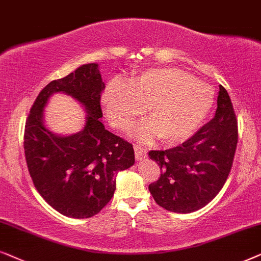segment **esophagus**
<instances>
[{"label":"esophagus","instance_id":"1","mask_svg":"<svg viewBox=\"0 0 261 261\" xmlns=\"http://www.w3.org/2000/svg\"><path fill=\"white\" fill-rule=\"evenodd\" d=\"M134 149H135V156H136V160L137 161H142V160H144L147 158V150L143 147H141V145H134Z\"/></svg>","mask_w":261,"mask_h":261}]
</instances>
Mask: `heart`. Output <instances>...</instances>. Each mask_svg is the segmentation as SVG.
Wrapping results in <instances>:
<instances>
[{"mask_svg": "<svg viewBox=\"0 0 261 261\" xmlns=\"http://www.w3.org/2000/svg\"><path fill=\"white\" fill-rule=\"evenodd\" d=\"M106 114L119 128H128L148 106L150 123L140 130L143 138L158 135L165 144H178L192 136L213 109L214 89L174 68L149 69L126 87H107L102 95Z\"/></svg>", "mask_w": 261, "mask_h": 261, "instance_id": "obj_1", "label": "heart"}]
</instances>
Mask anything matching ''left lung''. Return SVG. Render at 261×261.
Masks as SVG:
<instances>
[{"mask_svg": "<svg viewBox=\"0 0 261 261\" xmlns=\"http://www.w3.org/2000/svg\"><path fill=\"white\" fill-rule=\"evenodd\" d=\"M238 119L228 92L220 86L217 110L209 123L178 147L150 150L161 174L149 185L163 209L190 214L210 203L227 181L238 145Z\"/></svg>", "mask_w": 261, "mask_h": 261, "instance_id": "obj_1", "label": "left lung"}]
</instances>
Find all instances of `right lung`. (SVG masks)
I'll list each match as a JSON object with an SVG mask.
<instances>
[{"label":"right lung","mask_w":261,"mask_h":261,"mask_svg":"<svg viewBox=\"0 0 261 261\" xmlns=\"http://www.w3.org/2000/svg\"><path fill=\"white\" fill-rule=\"evenodd\" d=\"M103 89L98 64H85L48 83L27 117L23 149L34 187L48 205L67 217L99 214L113 197L117 173L135 163L133 144L107 131L99 119ZM58 91L85 106L86 125L77 134L58 137L44 127L43 107Z\"/></svg>","instance_id":"obj_1"}]
</instances>
